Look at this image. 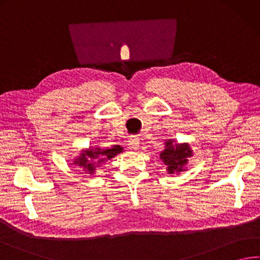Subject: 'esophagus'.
Instances as JSON below:
<instances>
[{
	"mask_svg": "<svg viewBox=\"0 0 260 260\" xmlns=\"http://www.w3.org/2000/svg\"><path fill=\"white\" fill-rule=\"evenodd\" d=\"M139 145H140V140H139V138L138 137H130V139H129V147L131 149H134V150H137L139 148Z\"/></svg>",
	"mask_w": 260,
	"mask_h": 260,
	"instance_id": "obj_1",
	"label": "esophagus"
}]
</instances>
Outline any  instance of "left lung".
Listing matches in <instances>:
<instances>
[{
	"label": "left lung",
	"mask_w": 260,
	"mask_h": 260,
	"mask_svg": "<svg viewBox=\"0 0 260 260\" xmlns=\"http://www.w3.org/2000/svg\"><path fill=\"white\" fill-rule=\"evenodd\" d=\"M192 155L189 144H178L173 139H169L165 141V148L159 154V158L166 165V172L174 174L185 171L188 158Z\"/></svg>",
	"instance_id": "obj_1"
}]
</instances>
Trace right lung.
<instances>
[{
    "label": "right lung",
    "instance_id": "right-lung-1",
    "mask_svg": "<svg viewBox=\"0 0 260 260\" xmlns=\"http://www.w3.org/2000/svg\"><path fill=\"white\" fill-rule=\"evenodd\" d=\"M123 151L120 145H115L111 148H101V147H89L88 149L80 151V155L73 159V164L85 171L86 174H95L97 168L113 158L114 156Z\"/></svg>",
    "mask_w": 260,
    "mask_h": 260
}]
</instances>
